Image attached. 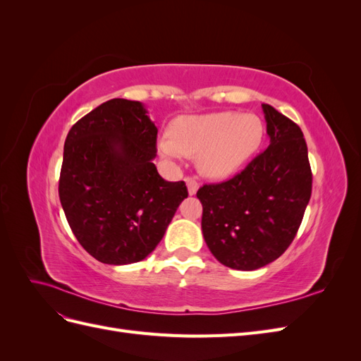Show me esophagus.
Returning a JSON list of instances; mask_svg holds the SVG:
<instances>
[{
	"instance_id": "34e87169",
	"label": "esophagus",
	"mask_w": 361,
	"mask_h": 361,
	"mask_svg": "<svg viewBox=\"0 0 361 361\" xmlns=\"http://www.w3.org/2000/svg\"><path fill=\"white\" fill-rule=\"evenodd\" d=\"M185 182H187L190 195H194L195 192H197V190H199V182L197 180L192 179V178H187V179H185Z\"/></svg>"
}]
</instances>
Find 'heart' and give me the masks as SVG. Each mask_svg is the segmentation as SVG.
<instances>
[{
	"label": "heart",
	"instance_id": "b5f03b06",
	"mask_svg": "<svg viewBox=\"0 0 361 361\" xmlns=\"http://www.w3.org/2000/svg\"><path fill=\"white\" fill-rule=\"evenodd\" d=\"M170 135L158 140L159 155L179 161L195 157L204 176L223 179L253 158L264 143L265 128L256 114L220 111L176 117Z\"/></svg>",
	"mask_w": 361,
	"mask_h": 361
}]
</instances>
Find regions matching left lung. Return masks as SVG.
<instances>
[{"mask_svg":"<svg viewBox=\"0 0 361 361\" xmlns=\"http://www.w3.org/2000/svg\"><path fill=\"white\" fill-rule=\"evenodd\" d=\"M269 146L236 176L203 185L204 243L220 264L255 271L279 259L293 241L312 195V170L302 130L262 104Z\"/></svg>","mask_w":361,"mask_h":361,"instance_id":"8db88e82","label":"left lung"}]
</instances>
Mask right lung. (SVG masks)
I'll use <instances>...</instances> for the list:
<instances>
[{
    "label": "right lung",
    "instance_id": "1",
    "mask_svg": "<svg viewBox=\"0 0 361 361\" xmlns=\"http://www.w3.org/2000/svg\"><path fill=\"white\" fill-rule=\"evenodd\" d=\"M158 129L138 101L111 99L76 122L64 141L59 195L73 235L108 265L147 257L187 185L167 182L152 159Z\"/></svg>",
    "mask_w": 361,
    "mask_h": 361
}]
</instances>
